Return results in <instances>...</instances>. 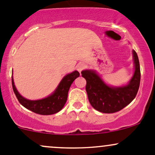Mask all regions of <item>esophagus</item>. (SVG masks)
Masks as SVG:
<instances>
[{"instance_id": "esophagus-1", "label": "esophagus", "mask_w": 155, "mask_h": 155, "mask_svg": "<svg viewBox=\"0 0 155 155\" xmlns=\"http://www.w3.org/2000/svg\"><path fill=\"white\" fill-rule=\"evenodd\" d=\"M84 68H85V65L83 63H79L77 64V66H76V68H77L78 71H79V73H81V71L84 69Z\"/></svg>"}]
</instances>
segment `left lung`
<instances>
[{"instance_id":"left-lung-1","label":"left lung","mask_w":155,"mask_h":155,"mask_svg":"<svg viewBox=\"0 0 155 155\" xmlns=\"http://www.w3.org/2000/svg\"><path fill=\"white\" fill-rule=\"evenodd\" d=\"M135 72L128 84L121 87H110L105 84L93 70L81 71L86 79V91L88 99L93 108L104 113H114L120 111L135 98L140 81V70L138 57L132 51Z\"/></svg>"}]
</instances>
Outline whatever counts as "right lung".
Listing matches in <instances>:
<instances>
[{"label": "right lung", "mask_w": 155, "mask_h": 155, "mask_svg": "<svg viewBox=\"0 0 155 155\" xmlns=\"http://www.w3.org/2000/svg\"><path fill=\"white\" fill-rule=\"evenodd\" d=\"M79 76V73L77 71L66 75L51 95L42 99L35 100V101L26 99L18 93L15 86L12 76V84L15 96L19 102L24 107L35 113L47 115L58 113L63 108L67 101L70 87L73 81Z\"/></svg>", "instance_id": "right-lung-1"}]
</instances>
